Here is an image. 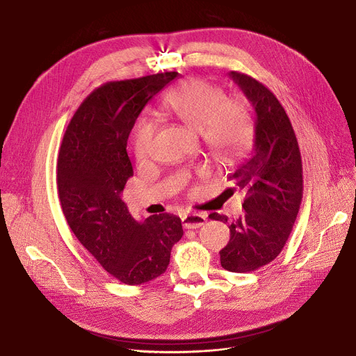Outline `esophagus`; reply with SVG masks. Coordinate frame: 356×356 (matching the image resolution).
I'll use <instances>...</instances> for the list:
<instances>
[{
  "label": "esophagus",
  "instance_id": "34e87169",
  "mask_svg": "<svg viewBox=\"0 0 356 356\" xmlns=\"http://www.w3.org/2000/svg\"><path fill=\"white\" fill-rule=\"evenodd\" d=\"M181 221H183L184 229L191 230V229L202 227V225L206 222V217L202 214H196V213H187V214H183Z\"/></svg>",
  "mask_w": 356,
  "mask_h": 356
}]
</instances>
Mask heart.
Returning a JSON list of instances; mask_svg holds the SVG:
<instances>
[{"label": "heart", "mask_w": 356, "mask_h": 356, "mask_svg": "<svg viewBox=\"0 0 356 356\" xmlns=\"http://www.w3.org/2000/svg\"><path fill=\"white\" fill-rule=\"evenodd\" d=\"M161 112L200 132L211 153L229 161L237 157L252 135V116L240 96H225L221 88L206 79H190L172 89L160 104ZM156 124L139 119L134 132V149L139 160L150 156Z\"/></svg>", "instance_id": "obj_1"}]
</instances>
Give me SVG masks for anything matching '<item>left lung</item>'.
<instances>
[{
    "instance_id": "1",
    "label": "left lung",
    "mask_w": 356,
    "mask_h": 356,
    "mask_svg": "<svg viewBox=\"0 0 356 356\" xmlns=\"http://www.w3.org/2000/svg\"><path fill=\"white\" fill-rule=\"evenodd\" d=\"M255 111L254 145L229 180L245 191L243 214L229 224L230 241L221 267L250 273L271 263L284 248L302 200V161L293 124L275 95L257 79L232 71ZM211 220L227 222L218 213Z\"/></svg>"
}]
</instances>
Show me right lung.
Masks as SVG:
<instances>
[{"label":"right lung","mask_w":356,"mask_h":356,"mask_svg":"<svg viewBox=\"0 0 356 356\" xmlns=\"http://www.w3.org/2000/svg\"><path fill=\"white\" fill-rule=\"evenodd\" d=\"M177 76L165 72L95 89L71 119L58 156V195L72 233L127 285L163 274L172 247L183 236L177 216L163 213L138 222L120 199L134 176L129 135L146 104Z\"/></svg>","instance_id":"obj_1"}]
</instances>
